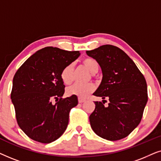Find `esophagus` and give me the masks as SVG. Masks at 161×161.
I'll return each instance as SVG.
<instances>
[{
    "instance_id": "34e87169",
    "label": "esophagus",
    "mask_w": 161,
    "mask_h": 161,
    "mask_svg": "<svg viewBox=\"0 0 161 161\" xmlns=\"http://www.w3.org/2000/svg\"><path fill=\"white\" fill-rule=\"evenodd\" d=\"M78 102L79 103H83L85 102V100H83V99H81V98H78Z\"/></svg>"
}]
</instances>
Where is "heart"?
I'll use <instances>...</instances> for the list:
<instances>
[{
  "label": "heart",
  "instance_id": "1",
  "mask_svg": "<svg viewBox=\"0 0 161 161\" xmlns=\"http://www.w3.org/2000/svg\"><path fill=\"white\" fill-rule=\"evenodd\" d=\"M82 64L86 69L92 73L94 77V74L98 72L100 64L95 59L92 58H85L83 59ZM74 66L69 64L66 66L61 72V78L63 83L66 85H69L73 80ZM94 86L92 83H75L67 89L68 95H75L79 98H86L94 91Z\"/></svg>",
  "mask_w": 161,
  "mask_h": 161
}]
</instances>
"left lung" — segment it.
Returning <instances> with one entry per match:
<instances>
[{
  "label": "left lung",
  "mask_w": 161,
  "mask_h": 161,
  "mask_svg": "<svg viewBox=\"0 0 161 161\" xmlns=\"http://www.w3.org/2000/svg\"><path fill=\"white\" fill-rule=\"evenodd\" d=\"M86 53L97 61L103 72L102 82L94 95L103 100L94 102L95 109L89 116L92 128L105 139H122L142 120L148 100L144 76L133 61L116 46L105 45ZM105 98L109 100L107 107L104 105Z\"/></svg>",
  "instance_id": "obj_1"
}]
</instances>
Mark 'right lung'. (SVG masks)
I'll list each match as a JSON object with an SVG mask.
<instances>
[{
	"label": "right lung",
	"mask_w": 161,
	"mask_h": 161,
	"mask_svg": "<svg viewBox=\"0 0 161 161\" xmlns=\"http://www.w3.org/2000/svg\"><path fill=\"white\" fill-rule=\"evenodd\" d=\"M79 56V51L46 47L33 54L15 73L11 99L17 124L31 139L49 144L67 129L70 110L78 101L75 95L62 98L65 86L61 72Z\"/></svg>",
	"instance_id": "right-lung-1"
}]
</instances>
